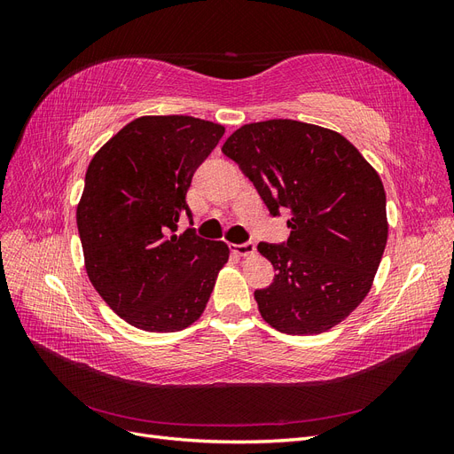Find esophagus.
I'll return each mask as SVG.
<instances>
[{"mask_svg": "<svg viewBox=\"0 0 454 454\" xmlns=\"http://www.w3.org/2000/svg\"><path fill=\"white\" fill-rule=\"evenodd\" d=\"M232 252L239 254V255H252V254H255V242L232 244Z\"/></svg>", "mask_w": 454, "mask_h": 454, "instance_id": "1", "label": "esophagus"}]
</instances>
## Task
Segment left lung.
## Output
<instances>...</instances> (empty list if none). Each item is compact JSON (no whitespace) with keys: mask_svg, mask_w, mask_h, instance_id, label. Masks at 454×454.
I'll list each match as a JSON object with an SVG mask.
<instances>
[{"mask_svg":"<svg viewBox=\"0 0 454 454\" xmlns=\"http://www.w3.org/2000/svg\"><path fill=\"white\" fill-rule=\"evenodd\" d=\"M250 177L270 215L287 210L290 239L259 242L277 277L255 301L282 333L337 325L373 284L388 239L387 195L345 136L292 119L244 125L222 147Z\"/></svg>","mask_w":454,"mask_h":454,"instance_id":"obj_1","label":"left lung"}]
</instances>
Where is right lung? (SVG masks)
Returning <instances> with one entry per match:
<instances>
[{"instance_id":"1","label":"right lung","mask_w":454,"mask_h":454,"mask_svg":"<svg viewBox=\"0 0 454 454\" xmlns=\"http://www.w3.org/2000/svg\"><path fill=\"white\" fill-rule=\"evenodd\" d=\"M225 129L189 115H151L121 129L87 168L77 229L87 274L112 310L144 332L199 320L229 259L225 242L197 237L187 191Z\"/></svg>"}]
</instances>
